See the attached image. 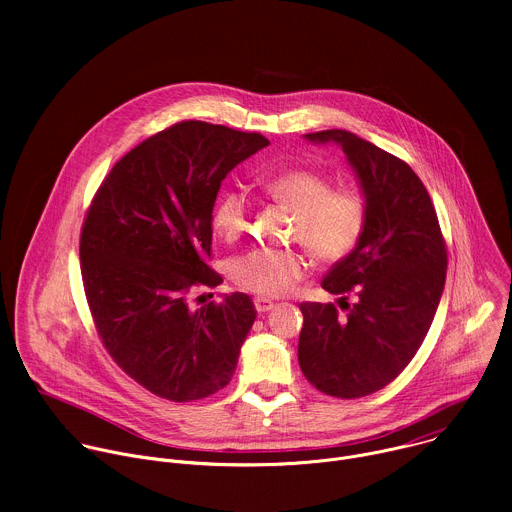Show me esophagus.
Returning <instances> with one entry per match:
<instances>
[{"label": "esophagus", "instance_id": "34e87169", "mask_svg": "<svg viewBox=\"0 0 512 512\" xmlns=\"http://www.w3.org/2000/svg\"><path fill=\"white\" fill-rule=\"evenodd\" d=\"M253 304H255V310H257L259 314H265V312L273 310V306H275L273 300H269V298H255Z\"/></svg>", "mask_w": 512, "mask_h": 512}]
</instances>
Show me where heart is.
Segmentation results:
<instances>
[{
	"label": "heart",
	"instance_id": "obj_1",
	"mask_svg": "<svg viewBox=\"0 0 512 512\" xmlns=\"http://www.w3.org/2000/svg\"><path fill=\"white\" fill-rule=\"evenodd\" d=\"M267 196L296 214L294 239L318 261L336 263L348 257L367 231L369 206L356 188H336L332 180L312 170H289L261 180ZM249 227V200L239 190H227L212 210V229L225 241H235ZM308 271L302 253L294 249L255 247L231 261L233 281L257 296H283Z\"/></svg>",
	"mask_w": 512,
	"mask_h": 512
}]
</instances>
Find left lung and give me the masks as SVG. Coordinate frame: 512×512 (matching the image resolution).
<instances>
[{"instance_id": "obj_1", "label": "left lung", "mask_w": 512, "mask_h": 512, "mask_svg": "<svg viewBox=\"0 0 512 512\" xmlns=\"http://www.w3.org/2000/svg\"><path fill=\"white\" fill-rule=\"evenodd\" d=\"M304 137L342 148L369 218L358 247L322 279L346 306L350 290L357 300L346 316L334 304L300 306L298 360L318 391L367 397L397 379L427 336L446 283V243L423 182L403 160L344 129Z\"/></svg>"}]
</instances>
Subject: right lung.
Listing matches in <instances>:
<instances>
[{"mask_svg": "<svg viewBox=\"0 0 512 512\" xmlns=\"http://www.w3.org/2000/svg\"><path fill=\"white\" fill-rule=\"evenodd\" d=\"M269 139L204 121L176 123L125 154L81 233V273L97 332L141 387L176 403L229 385L257 318L247 294L190 310L210 257L212 206L227 174Z\"/></svg>", "mask_w": 512, "mask_h": 512, "instance_id": "add662e5", "label": "right lung"}]
</instances>
